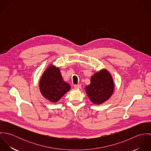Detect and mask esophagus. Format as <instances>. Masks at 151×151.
<instances>
[{
  "mask_svg": "<svg viewBox=\"0 0 151 151\" xmlns=\"http://www.w3.org/2000/svg\"><path fill=\"white\" fill-rule=\"evenodd\" d=\"M74 87L75 88H76V89H78V88H80L81 87V85H80V84H78V85H74Z\"/></svg>",
  "mask_w": 151,
  "mask_h": 151,
  "instance_id": "34e87169",
  "label": "esophagus"
}]
</instances>
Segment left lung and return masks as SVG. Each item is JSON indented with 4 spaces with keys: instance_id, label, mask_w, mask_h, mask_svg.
Listing matches in <instances>:
<instances>
[{
    "instance_id": "8db88e82",
    "label": "left lung",
    "mask_w": 151,
    "mask_h": 151,
    "mask_svg": "<svg viewBox=\"0 0 151 151\" xmlns=\"http://www.w3.org/2000/svg\"><path fill=\"white\" fill-rule=\"evenodd\" d=\"M113 89L112 77L106 70H101L92 76L90 85L86 88L90 100L96 105L107 101L111 95Z\"/></svg>"
}]
</instances>
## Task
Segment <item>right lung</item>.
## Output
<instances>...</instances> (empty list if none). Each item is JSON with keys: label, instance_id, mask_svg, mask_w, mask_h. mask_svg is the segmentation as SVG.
Masks as SVG:
<instances>
[{"label": "right lung", "instance_id": "right-lung-1", "mask_svg": "<svg viewBox=\"0 0 151 151\" xmlns=\"http://www.w3.org/2000/svg\"><path fill=\"white\" fill-rule=\"evenodd\" d=\"M40 88L43 96L56 102L70 90V86L63 80L59 69L50 65L41 78Z\"/></svg>", "mask_w": 151, "mask_h": 151}]
</instances>
